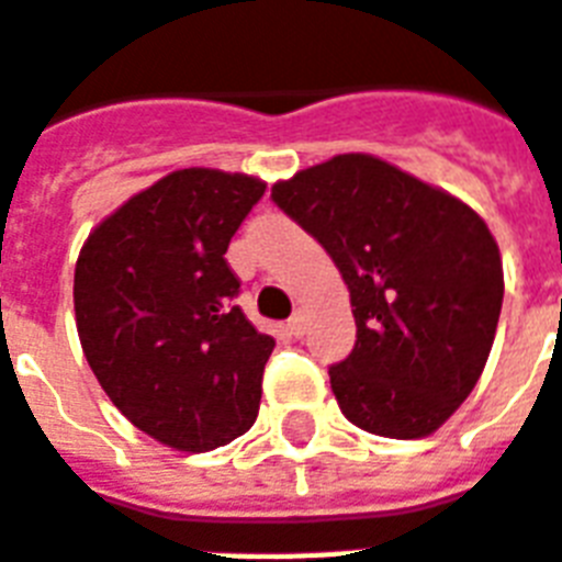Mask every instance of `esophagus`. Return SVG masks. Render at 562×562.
<instances>
[{"mask_svg":"<svg viewBox=\"0 0 562 562\" xmlns=\"http://www.w3.org/2000/svg\"><path fill=\"white\" fill-rule=\"evenodd\" d=\"M305 328H307V316L302 314V311L286 319V331H290V335H293V337L305 335Z\"/></svg>","mask_w":562,"mask_h":562,"instance_id":"34e87169","label":"esophagus"}]
</instances>
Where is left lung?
<instances>
[{
	"mask_svg": "<svg viewBox=\"0 0 562 562\" xmlns=\"http://www.w3.org/2000/svg\"><path fill=\"white\" fill-rule=\"evenodd\" d=\"M340 269L358 340L328 367L337 406L373 436H432L492 352L504 266L488 225L445 189L370 154H340L272 186Z\"/></svg>",
	"mask_w": 562,
	"mask_h": 562,
	"instance_id": "1",
	"label": "left lung"
}]
</instances>
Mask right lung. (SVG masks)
Instances as JSON below:
<instances>
[{"label": "right lung", "mask_w": 562, "mask_h": 562, "mask_svg": "<svg viewBox=\"0 0 562 562\" xmlns=\"http://www.w3.org/2000/svg\"><path fill=\"white\" fill-rule=\"evenodd\" d=\"M260 177L180 168L88 234L74 272L79 344L117 412L183 453L243 436L276 340L234 305L231 236Z\"/></svg>", "instance_id": "add662e5"}]
</instances>
